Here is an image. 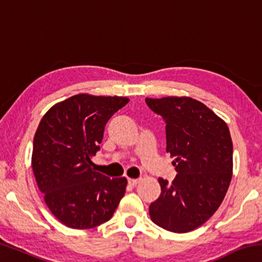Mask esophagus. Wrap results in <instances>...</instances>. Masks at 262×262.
I'll return each mask as SVG.
<instances>
[{
	"instance_id": "esophagus-1",
	"label": "esophagus",
	"mask_w": 262,
	"mask_h": 262,
	"mask_svg": "<svg viewBox=\"0 0 262 262\" xmlns=\"http://www.w3.org/2000/svg\"><path fill=\"white\" fill-rule=\"evenodd\" d=\"M139 183H140V179H128V184H129V186H132V187H134V186H136Z\"/></svg>"
}]
</instances>
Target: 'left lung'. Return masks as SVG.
<instances>
[{
  "label": "left lung",
  "instance_id": "1",
  "mask_svg": "<svg viewBox=\"0 0 262 262\" xmlns=\"http://www.w3.org/2000/svg\"><path fill=\"white\" fill-rule=\"evenodd\" d=\"M145 103L166 122V151L178 172L172 183L158 179L162 192L149 207L150 219L167 231L189 232L215 214L231 183L229 127L190 97L145 98Z\"/></svg>",
  "mask_w": 262,
  "mask_h": 262
}]
</instances>
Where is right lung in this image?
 I'll use <instances>...</instances> for the list:
<instances>
[{
    "mask_svg": "<svg viewBox=\"0 0 262 262\" xmlns=\"http://www.w3.org/2000/svg\"><path fill=\"white\" fill-rule=\"evenodd\" d=\"M129 99L78 94L53 105L33 139L32 170L43 201L62 224L91 229L107 222L123 198L127 179L95 171L104 128Z\"/></svg>",
    "mask_w": 262,
    "mask_h": 262,
    "instance_id": "right-lung-1",
    "label": "right lung"
}]
</instances>
